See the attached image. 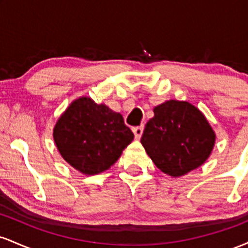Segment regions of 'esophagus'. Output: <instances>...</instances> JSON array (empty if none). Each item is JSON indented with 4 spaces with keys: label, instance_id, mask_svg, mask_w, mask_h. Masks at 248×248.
<instances>
[{
    "label": "esophagus",
    "instance_id": "34e87169",
    "mask_svg": "<svg viewBox=\"0 0 248 248\" xmlns=\"http://www.w3.org/2000/svg\"><path fill=\"white\" fill-rule=\"evenodd\" d=\"M133 133L135 135L136 140H140V138L142 136V133H143V126H138L133 128Z\"/></svg>",
    "mask_w": 248,
    "mask_h": 248
}]
</instances>
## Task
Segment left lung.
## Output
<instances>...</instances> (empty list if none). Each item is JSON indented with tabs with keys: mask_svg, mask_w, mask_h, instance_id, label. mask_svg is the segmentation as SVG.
Here are the masks:
<instances>
[{
	"mask_svg": "<svg viewBox=\"0 0 248 248\" xmlns=\"http://www.w3.org/2000/svg\"><path fill=\"white\" fill-rule=\"evenodd\" d=\"M216 134L203 113L186 101L169 100L154 108L141 143L162 172L179 177L209 158Z\"/></svg>",
	"mask_w": 248,
	"mask_h": 248,
	"instance_id": "8db88e82",
	"label": "left lung"
}]
</instances>
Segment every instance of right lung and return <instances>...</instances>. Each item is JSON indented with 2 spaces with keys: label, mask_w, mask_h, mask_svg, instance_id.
I'll return each instance as SVG.
<instances>
[{
  "label": "right lung",
  "mask_w": 248,
  "mask_h": 248,
  "mask_svg": "<svg viewBox=\"0 0 248 248\" xmlns=\"http://www.w3.org/2000/svg\"><path fill=\"white\" fill-rule=\"evenodd\" d=\"M53 139L70 166L85 175H96L118 161L134 134L120 113L81 96L58 119Z\"/></svg>",
  "instance_id": "add662e5"
}]
</instances>
